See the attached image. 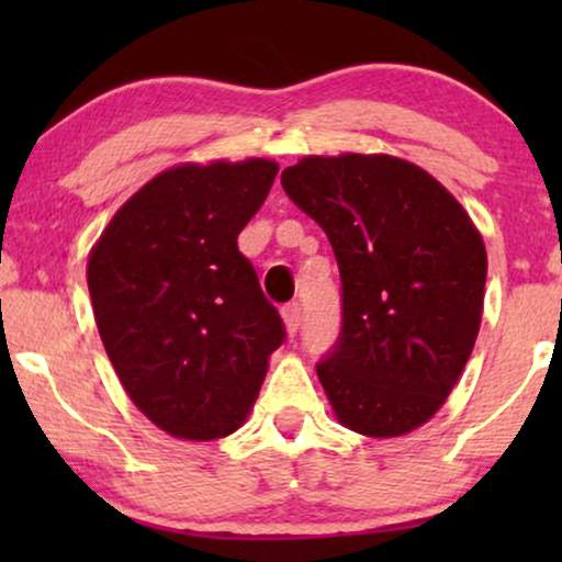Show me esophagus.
Returning a JSON list of instances; mask_svg holds the SVG:
<instances>
[{"label": "esophagus", "mask_w": 562, "mask_h": 562, "mask_svg": "<svg viewBox=\"0 0 562 562\" xmlns=\"http://www.w3.org/2000/svg\"><path fill=\"white\" fill-rule=\"evenodd\" d=\"M281 314H283V322H286L289 335H296L299 327H302V306H299L296 302L286 304V306H283Z\"/></svg>", "instance_id": "obj_1"}]
</instances>
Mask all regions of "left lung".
Wrapping results in <instances>:
<instances>
[{
    "instance_id": "left-lung-1",
    "label": "left lung",
    "mask_w": 562,
    "mask_h": 562,
    "mask_svg": "<svg viewBox=\"0 0 562 562\" xmlns=\"http://www.w3.org/2000/svg\"><path fill=\"white\" fill-rule=\"evenodd\" d=\"M281 187L340 268L342 327L317 363L335 417L368 437L412 432L450 396L479 337V229L440 181L394 156H310Z\"/></svg>"
}]
</instances>
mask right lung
Instances as JSON below:
<instances>
[{
  "label": "right lung",
  "mask_w": 562,
  "mask_h": 562,
  "mask_svg": "<svg viewBox=\"0 0 562 562\" xmlns=\"http://www.w3.org/2000/svg\"><path fill=\"white\" fill-rule=\"evenodd\" d=\"M276 173L263 158L168 168L120 206L89 256L106 356L137 409L173 437L235 432L286 340L237 250Z\"/></svg>",
  "instance_id": "right-lung-1"
}]
</instances>
